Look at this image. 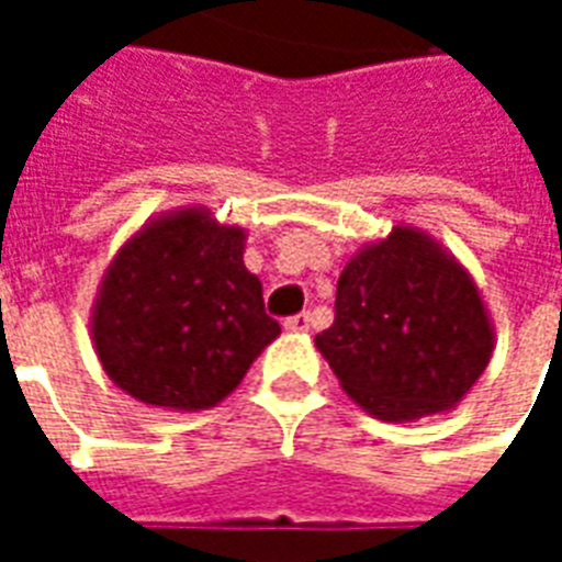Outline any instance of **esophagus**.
<instances>
[{
	"mask_svg": "<svg viewBox=\"0 0 562 562\" xmlns=\"http://www.w3.org/2000/svg\"><path fill=\"white\" fill-rule=\"evenodd\" d=\"M282 328L292 330V334H306V330H310V316H306V313H297V316L285 318Z\"/></svg>",
	"mask_w": 562,
	"mask_h": 562,
	"instance_id": "34e87169",
	"label": "esophagus"
}]
</instances>
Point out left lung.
Segmentation results:
<instances>
[{
	"label": "left lung",
	"instance_id": "8db88e82",
	"mask_svg": "<svg viewBox=\"0 0 562 562\" xmlns=\"http://www.w3.org/2000/svg\"><path fill=\"white\" fill-rule=\"evenodd\" d=\"M334 310L316 349L340 389L379 422L454 409L494 355L479 282L413 225H394L346 261Z\"/></svg>",
	"mask_w": 562,
	"mask_h": 562
}]
</instances>
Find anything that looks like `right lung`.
Returning a JSON list of instances; mask_svg holds the SVG:
<instances>
[{"instance_id": "1", "label": "right lung", "mask_w": 562, "mask_h": 562, "mask_svg": "<svg viewBox=\"0 0 562 562\" xmlns=\"http://www.w3.org/2000/svg\"><path fill=\"white\" fill-rule=\"evenodd\" d=\"M244 249L246 228L201 204L159 213L126 237L90 313L92 349L116 389L147 406L198 413L244 382L280 337Z\"/></svg>"}]
</instances>
